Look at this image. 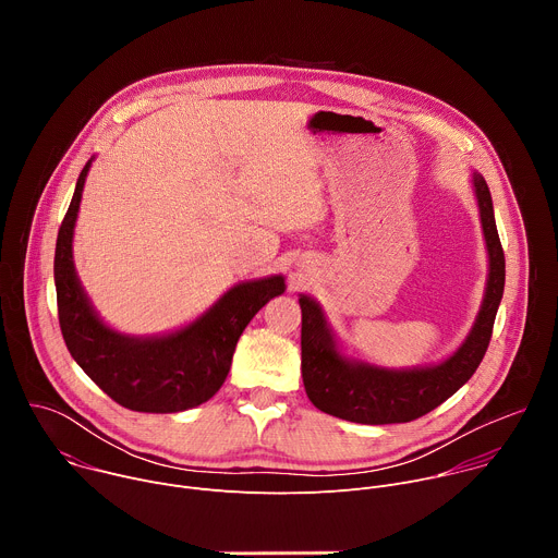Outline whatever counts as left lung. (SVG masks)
Listing matches in <instances>:
<instances>
[{"instance_id": "8db88e82", "label": "left lung", "mask_w": 558, "mask_h": 558, "mask_svg": "<svg viewBox=\"0 0 558 558\" xmlns=\"http://www.w3.org/2000/svg\"><path fill=\"white\" fill-rule=\"evenodd\" d=\"M474 192L490 254V276L480 317L468 340L452 357L428 368L386 371L349 362L336 351L320 306L302 295V381L315 409L357 424L413 422L444 404L482 364L504 295L506 256L497 233L490 190L480 174H474Z\"/></svg>"}]
</instances>
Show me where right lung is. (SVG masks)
Returning <instances> with one entry per match:
<instances>
[{
  "mask_svg": "<svg viewBox=\"0 0 558 558\" xmlns=\"http://www.w3.org/2000/svg\"><path fill=\"white\" fill-rule=\"evenodd\" d=\"M90 161L76 179L54 247L57 313L63 342L84 373L112 400L136 413L194 409L222 386L238 338L252 317L284 291L280 276L243 282L187 329L136 340L108 329L93 311L72 267V229Z\"/></svg>",
  "mask_w": 558,
  "mask_h": 558,
  "instance_id": "1",
  "label": "right lung"
}]
</instances>
